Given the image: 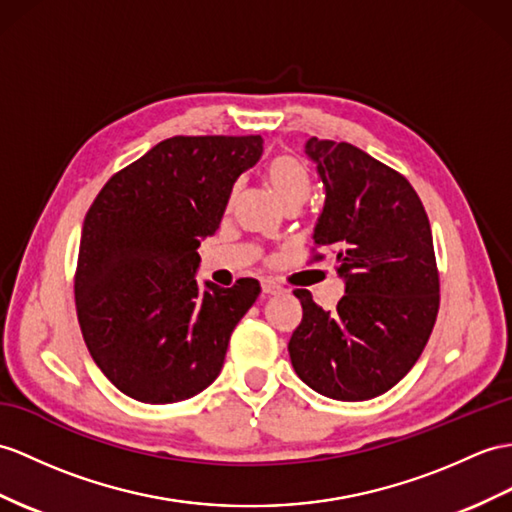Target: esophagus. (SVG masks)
<instances>
[{"mask_svg": "<svg viewBox=\"0 0 512 512\" xmlns=\"http://www.w3.org/2000/svg\"><path fill=\"white\" fill-rule=\"evenodd\" d=\"M284 289L280 284H276L273 280H263V293L265 295H278V293H282Z\"/></svg>", "mask_w": 512, "mask_h": 512, "instance_id": "1", "label": "esophagus"}]
</instances>
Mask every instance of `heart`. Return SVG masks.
<instances>
[{
    "mask_svg": "<svg viewBox=\"0 0 512 512\" xmlns=\"http://www.w3.org/2000/svg\"><path fill=\"white\" fill-rule=\"evenodd\" d=\"M267 180L273 193L286 206L291 202H306L310 193V178L306 167L293 156H278L269 162Z\"/></svg>",
    "mask_w": 512,
    "mask_h": 512,
    "instance_id": "obj_1",
    "label": "heart"
}]
</instances>
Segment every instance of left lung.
Masks as SVG:
<instances>
[{
    "instance_id": "8db88e82",
    "label": "left lung",
    "mask_w": 512,
    "mask_h": 512,
    "mask_svg": "<svg viewBox=\"0 0 512 512\" xmlns=\"http://www.w3.org/2000/svg\"><path fill=\"white\" fill-rule=\"evenodd\" d=\"M326 202L315 245L336 254L345 295L323 310L304 289L293 369L341 402L386 393L413 369L439 313V271L426 210L410 182L350 143L308 139Z\"/></svg>"
}]
</instances>
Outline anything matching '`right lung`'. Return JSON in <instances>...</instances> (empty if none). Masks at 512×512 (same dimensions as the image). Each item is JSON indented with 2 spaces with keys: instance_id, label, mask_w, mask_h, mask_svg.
Instances as JSON below:
<instances>
[{
  "instance_id": "add662e5",
  "label": "right lung",
  "mask_w": 512,
  "mask_h": 512,
  "mask_svg": "<svg viewBox=\"0 0 512 512\" xmlns=\"http://www.w3.org/2000/svg\"><path fill=\"white\" fill-rule=\"evenodd\" d=\"M260 156V136H173L115 173L86 213L78 321L95 365L132 400L182 402L217 380L260 284L199 286L197 247Z\"/></svg>"
}]
</instances>
